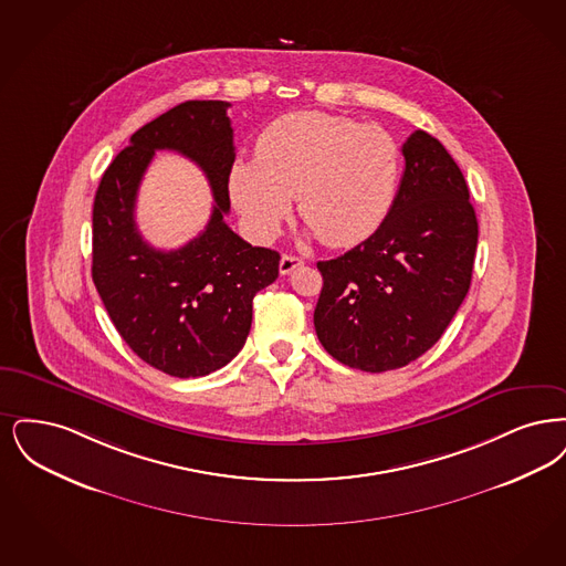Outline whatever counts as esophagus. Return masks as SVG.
Wrapping results in <instances>:
<instances>
[{
  "instance_id": "34e87169",
  "label": "esophagus",
  "mask_w": 566,
  "mask_h": 566,
  "mask_svg": "<svg viewBox=\"0 0 566 566\" xmlns=\"http://www.w3.org/2000/svg\"><path fill=\"white\" fill-rule=\"evenodd\" d=\"M304 264V260L302 258H295V255H283L281 258V262H279V271L281 274H290V272H294L297 266H302Z\"/></svg>"
}]
</instances>
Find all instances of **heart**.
Here are the masks:
<instances>
[{
	"label": "heart",
	"instance_id": "obj_1",
	"mask_svg": "<svg viewBox=\"0 0 566 566\" xmlns=\"http://www.w3.org/2000/svg\"><path fill=\"white\" fill-rule=\"evenodd\" d=\"M397 146L378 126L325 112H295L269 124L255 160H237L230 198L260 239H272L292 211L329 247L361 243L394 200Z\"/></svg>",
	"mask_w": 566,
	"mask_h": 566
}]
</instances>
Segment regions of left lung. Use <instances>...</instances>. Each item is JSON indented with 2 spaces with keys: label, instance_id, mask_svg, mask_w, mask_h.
<instances>
[{
  "label": "left lung",
  "instance_id": "left-lung-1",
  "mask_svg": "<svg viewBox=\"0 0 566 566\" xmlns=\"http://www.w3.org/2000/svg\"><path fill=\"white\" fill-rule=\"evenodd\" d=\"M401 154L406 169L378 230L317 264V338L340 364L371 374L403 368L442 338L478 247L468 184L448 149L415 130Z\"/></svg>",
  "mask_w": 566,
  "mask_h": 566
}]
</instances>
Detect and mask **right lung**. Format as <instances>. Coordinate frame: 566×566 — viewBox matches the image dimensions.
<instances>
[{
  "mask_svg": "<svg viewBox=\"0 0 566 566\" xmlns=\"http://www.w3.org/2000/svg\"><path fill=\"white\" fill-rule=\"evenodd\" d=\"M226 101H186L142 126L105 169L93 207V281L124 343L151 368L197 378L230 364L251 329L253 295L279 276L281 255L251 247L223 221L234 133ZM156 148L190 157L217 205L188 247L160 252L136 230L138 184Z\"/></svg>",
  "mask_w": 566,
  "mask_h": 566,
  "instance_id": "right-lung-1",
  "label": "right lung"
}]
</instances>
